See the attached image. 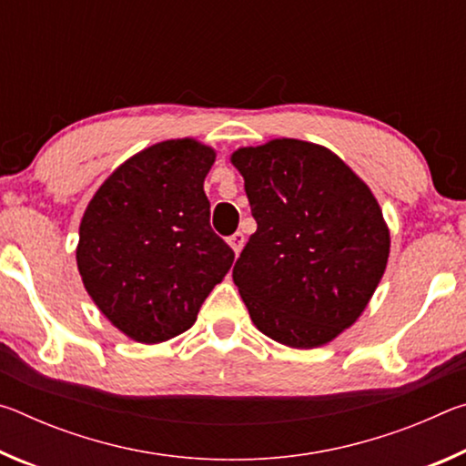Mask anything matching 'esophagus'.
Segmentation results:
<instances>
[{
    "instance_id": "1",
    "label": "esophagus",
    "mask_w": 466,
    "mask_h": 466,
    "mask_svg": "<svg viewBox=\"0 0 466 466\" xmlns=\"http://www.w3.org/2000/svg\"><path fill=\"white\" fill-rule=\"evenodd\" d=\"M228 244H230V248L234 250V255L238 257V255H240V250H242V247H244V234H242V232H236V234H232L230 238H228Z\"/></svg>"
}]
</instances>
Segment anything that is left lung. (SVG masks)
<instances>
[{"instance_id": "left-lung-1", "label": "left lung", "mask_w": 466, "mask_h": 466, "mask_svg": "<svg viewBox=\"0 0 466 466\" xmlns=\"http://www.w3.org/2000/svg\"><path fill=\"white\" fill-rule=\"evenodd\" d=\"M257 232L232 278L273 341L314 350L356 322L380 283L390 232L370 187L337 154L302 139L238 147Z\"/></svg>"}]
</instances>
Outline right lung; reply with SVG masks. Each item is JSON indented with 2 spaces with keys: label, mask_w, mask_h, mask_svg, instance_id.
<instances>
[{
  "label": "right lung",
  "mask_w": 466,
  "mask_h": 466,
  "mask_svg": "<svg viewBox=\"0 0 466 466\" xmlns=\"http://www.w3.org/2000/svg\"><path fill=\"white\" fill-rule=\"evenodd\" d=\"M216 149L167 139L125 160L88 203L77 271L98 310L137 343L185 333L234 250L211 230L205 177Z\"/></svg>",
  "instance_id": "1"
}]
</instances>
